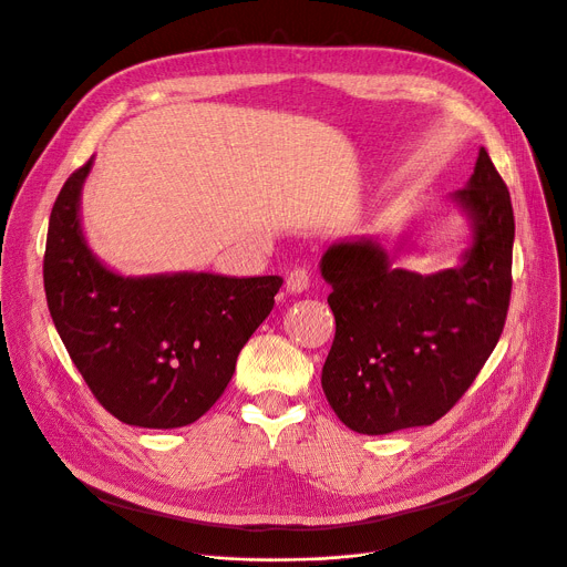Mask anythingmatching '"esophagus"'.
I'll use <instances>...</instances> for the list:
<instances>
[{
	"label": "esophagus",
	"mask_w": 567,
	"mask_h": 567,
	"mask_svg": "<svg viewBox=\"0 0 567 567\" xmlns=\"http://www.w3.org/2000/svg\"><path fill=\"white\" fill-rule=\"evenodd\" d=\"M310 287V269L305 267H296L289 276H287V291L291 293H300Z\"/></svg>",
	"instance_id": "34e87169"
}]
</instances>
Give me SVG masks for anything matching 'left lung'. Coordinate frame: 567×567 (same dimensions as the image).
I'll list each match as a JSON object with an SVG mask.
<instances>
[{
	"label": "left lung",
	"mask_w": 567,
	"mask_h": 567,
	"mask_svg": "<svg viewBox=\"0 0 567 567\" xmlns=\"http://www.w3.org/2000/svg\"><path fill=\"white\" fill-rule=\"evenodd\" d=\"M454 198L475 228L463 265L432 276L389 267L371 239L334 244L321 262L337 332L321 384L359 434L432 425L461 400L504 330L511 300V196L486 148Z\"/></svg>",
	"instance_id": "1"
}]
</instances>
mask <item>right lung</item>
I'll return each instance as SVG.
<instances>
[{
  "instance_id": "1",
  "label": "right lung",
  "mask_w": 567,
  "mask_h": 567,
  "mask_svg": "<svg viewBox=\"0 0 567 567\" xmlns=\"http://www.w3.org/2000/svg\"><path fill=\"white\" fill-rule=\"evenodd\" d=\"M90 165L65 181L51 208L42 262L51 319L109 414L151 430L189 425L221 398L282 278H122L101 267L79 228Z\"/></svg>"
}]
</instances>
